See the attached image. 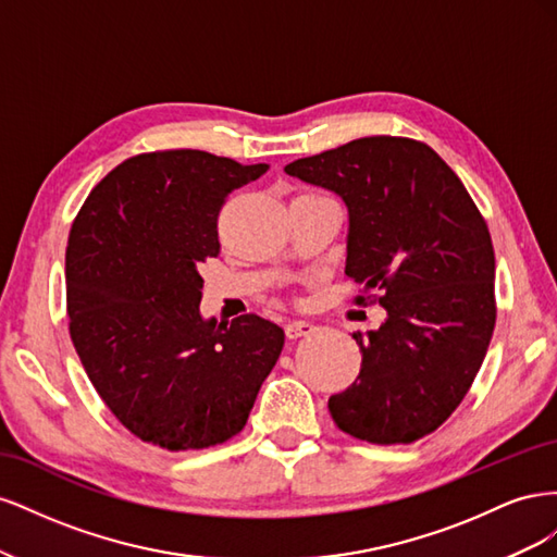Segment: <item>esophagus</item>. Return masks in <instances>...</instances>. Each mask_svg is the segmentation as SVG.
Instances as JSON below:
<instances>
[{
  "mask_svg": "<svg viewBox=\"0 0 557 557\" xmlns=\"http://www.w3.org/2000/svg\"><path fill=\"white\" fill-rule=\"evenodd\" d=\"M315 330L313 323H309V320H290L288 325H285V334L290 336V339H299V336H307Z\"/></svg>",
  "mask_w": 557,
  "mask_h": 557,
  "instance_id": "1",
  "label": "esophagus"
}]
</instances>
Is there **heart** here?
<instances>
[{"label":"heart","instance_id":"1","mask_svg":"<svg viewBox=\"0 0 557 557\" xmlns=\"http://www.w3.org/2000/svg\"><path fill=\"white\" fill-rule=\"evenodd\" d=\"M305 195H320V193H305Z\"/></svg>","mask_w":557,"mask_h":557}]
</instances>
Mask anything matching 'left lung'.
Here are the masks:
<instances>
[{"label": "left lung", "mask_w": 557, "mask_h": 557, "mask_svg": "<svg viewBox=\"0 0 557 557\" xmlns=\"http://www.w3.org/2000/svg\"><path fill=\"white\" fill-rule=\"evenodd\" d=\"M285 174L348 209L346 274L381 293L385 320L356 332L360 376L327 407L369 444H411L440 428L474 383L495 330V250L462 181L434 150L364 137L301 158Z\"/></svg>", "instance_id": "obj_1"}]
</instances>
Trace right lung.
<instances>
[{
	"label": "right lung",
	"mask_w": 557,
	"mask_h": 557,
	"mask_svg": "<svg viewBox=\"0 0 557 557\" xmlns=\"http://www.w3.org/2000/svg\"><path fill=\"white\" fill-rule=\"evenodd\" d=\"M269 164L158 150L117 164L66 244V313L78 358L141 442L195 450L239 434L285 334L256 313L201 318L199 267L221 252L225 197Z\"/></svg>",
	"instance_id": "right-lung-1"
}]
</instances>
